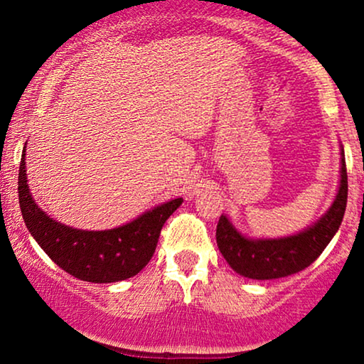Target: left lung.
I'll list each match as a JSON object with an SVG mask.
<instances>
[{
    "label": "left lung",
    "instance_id": "obj_1",
    "mask_svg": "<svg viewBox=\"0 0 364 364\" xmlns=\"http://www.w3.org/2000/svg\"><path fill=\"white\" fill-rule=\"evenodd\" d=\"M341 183L333 203L315 224L298 235L252 240L241 235L228 217L220 215L215 232L217 246L235 272L257 281L281 279L301 272L320 257L339 229L348 203L344 149L341 150Z\"/></svg>",
    "mask_w": 364,
    "mask_h": 364
}]
</instances>
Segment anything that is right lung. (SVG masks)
Here are the masks:
<instances>
[{"label": "right lung", "mask_w": 364, "mask_h": 364, "mask_svg": "<svg viewBox=\"0 0 364 364\" xmlns=\"http://www.w3.org/2000/svg\"><path fill=\"white\" fill-rule=\"evenodd\" d=\"M18 202L28 232L48 257L80 281L109 284L133 277L147 265L169 215L183 203L174 198L132 223L107 231H83L51 219L37 207L25 174V147L18 173Z\"/></svg>", "instance_id": "add662e5"}]
</instances>
